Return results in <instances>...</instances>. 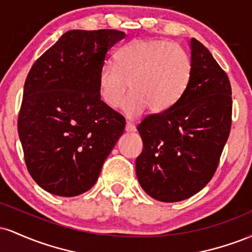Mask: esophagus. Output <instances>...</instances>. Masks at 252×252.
Here are the masks:
<instances>
[{
	"mask_svg": "<svg viewBox=\"0 0 252 252\" xmlns=\"http://www.w3.org/2000/svg\"><path fill=\"white\" fill-rule=\"evenodd\" d=\"M126 131H129V132L135 131V130H136L135 124H132L131 122H126Z\"/></svg>",
	"mask_w": 252,
	"mask_h": 252,
	"instance_id": "obj_1",
	"label": "esophagus"
}]
</instances>
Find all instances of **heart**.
<instances>
[{"label":"heart","instance_id":"1","mask_svg":"<svg viewBox=\"0 0 252 252\" xmlns=\"http://www.w3.org/2000/svg\"><path fill=\"white\" fill-rule=\"evenodd\" d=\"M192 77V62L182 46L164 40L135 39L121 47L114 63H105L98 76L100 97L117 108L128 91L123 110L130 117L150 109L167 111L179 102Z\"/></svg>","mask_w":252,"mask_h":252}]
</instances>
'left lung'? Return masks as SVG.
Segmentation results:
<instances>
[{
  "label": "left lung",
  "instance_id": "8db88e82",
  "mask_svg": "<svg viewBox=\"0 0 252 252\" xmlns=\"http://www.w3.org/2000/svg\"><path fill=\"white\" fill-rule=\"evenodd\" d=\"M189 47V88L175 105L137 126L143 150L136 175L147 194L163 202L189 199L209 184L230 135V80L201 42L192 37Z\"/></svg>",
  "mask_w": 252,
  "mask_h": 252
}]
</instances>
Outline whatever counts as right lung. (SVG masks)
Instances as JSON below:
<instances>
[{
	"label": "right lung",
	"mask_w": 252,
	"mask_h": 252,
	"mask_svg": "<svg viewBox=\"0 0 252 252\" xmlns=\"http://www.w3.org/2000/svg\"><path fill=\"white\" fill-rule=\"evenodd\" d=\"M115 30L65 33L32 66L17 130L28 172L41 189L76 196L96 184L126 120L100 99L98 76Z\"/></svg>",
	"instance_id": "add662e5"
}]
</instances>
